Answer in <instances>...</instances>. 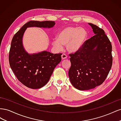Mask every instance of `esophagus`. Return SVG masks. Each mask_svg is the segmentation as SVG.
<instances>
[{
	"instance_id": "obj_1",
	"label": "esophagus",
	"mask_w": 121,
	"mask_h": 121,
	"mask_svg": "<svg viewBox=\"0 0 121 121\" xmlns=\"http://www.w3.org/2000/svg\"><path fill=\"white\" fill-rule=\"evenodd\" d=\"M68 56H67L66 54H65V53H63V54L61 55V58L62 60H65V59H66V58H67Z\"/></svg>"
}]
</instances>
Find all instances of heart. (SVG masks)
<instances>
[{
	"label": "heart",
	"mask_w": 121,
	"mask_h": 121,
	"mask_svg": "<svg viewBox=\"0 0 121 121\" xmlns=\"http://www.w3.org/2000/svg\"><path fill=\"white\" fill-rule=\"evenodd\" d=\"M87 38V32L81 27H67L58 33L52 45L56 49L60 50L66 45L68 52L74 53L81 49Z\"/></svg>",
	"instance_id": "1"
}]
</instances>
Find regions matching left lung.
Masks as SVG:
<instances>
[{
	"label": "left lung",
	"mask_w": 121,
	"mask_h": 121,
	"mask_svg": "<svg viewBox=\"0 0 121 121\" xmlns=\"http://www.w3.org/2000/svg\"><path fill=\"white\" fill-rule=\"evenodd\" d=\"M94 35L87 40L82 48L70 56L69 71L71 83L80 90L94 88L103 83L112 63V44L103 29L91 23Z\"/></svg>",
	"instance_id": "1"
}]
</instances>
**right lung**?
I'll return each mask as SVG.
<instances>
[{"label": "right lung", "instance_id": "right-lung-1", "mask_svg": "<svg viewBox=\"0 0 121 121\" xmlns=\"http://www.w3.org/2000/svg\"><path fill=\"white\" fill-rule=\"evenodd\" d=\"M54 21H31L26 23L13 36L9 53L10 67L17 79L31 89H38L48 82L54 68L61 60V53L47 51L30 54L23 47L22 38L28 27L50 28Z\"/></svg>", "mask_w": 121, "mask_h": 121}]
</instances>
